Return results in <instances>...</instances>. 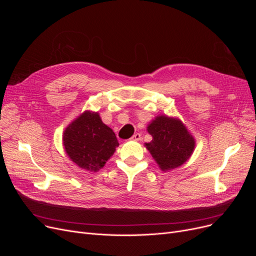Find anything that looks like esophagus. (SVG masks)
Listing matches in <instances>:
<instances>
[{"label": "esophagus", "instance_id": "1", "mask_svg": "<svg viewBox=\"0 0 256 256\" xmlns=\"http://www.w3.org/2000/svg\"><path fill=\"white\" fill-rule=\"evenodd\" d=\"M132 141H140L141 140V135L140 134H135V135H132V137L130 138Z\"/></svg>", "mask_w": 256, "mask_h": 256}]
</instances>
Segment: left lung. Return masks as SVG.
Returning a JSON list of instances; mask_svg holds the SVG:
<instances>
[{
    "label": "left lung",
    "instance_id": "1",
    "mask_svg": "<svg viewBox=\"0 0 256 256\" xmlns=\"http://www.w3.org/2000/svg\"><path fill=\"white\" fill-rule=\"evenodd\" d=\"M147 132L152 140L145 143V147L160 170L170 171L182 166L194 152L196 141L178 118L158 115L147 126Z\"/></svg>",
    "mask_w": 256,
    "mask_h": 256
}]
</instances>
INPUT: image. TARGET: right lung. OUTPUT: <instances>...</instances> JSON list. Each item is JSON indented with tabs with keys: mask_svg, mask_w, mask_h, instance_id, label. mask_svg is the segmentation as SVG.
I'll list each match as a JSON object with an SVG mask.
<instances>
[{
	"mask_svg": "<svg viewBox=\"0 0 256 256\" xmlns=\"http://www.w3.org/2000/svg\"><path fill=\"white\" fill-rule=\"evenodd\" d=\"M66 154L80 168L90 172L102 169L119 146L111 128L98 112L84 111L66 126L62 136Z\"/></svg>",
	"mask_w": 256,
	"mask_h": 256,
	"instance_id": "obj_1",
	"label": "right lung"
}]
</instances>
